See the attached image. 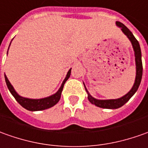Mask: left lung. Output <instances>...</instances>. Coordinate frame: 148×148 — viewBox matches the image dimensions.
<instances>
[{
  "instance_id": "left-lung-1",
  "label": "left lung",
  "mask_w": 148,
  "mask_h": 148,
  "mask_svg": "<svg viewBox=\"0 0 148 148\" xmlns=\"http://www.w3.org/2000/svg\"><path fill=\"white\" fill-rule=\"evenodd\" d=\"M116 24L117 27L121 28V31L124 33L125 36L128 37V39L130 40L132 46H133L134 51V57H135V64H136V77H135V81L134 83L133 87L131 88V90L124 96L121 97L119 99H96L93 98L89 92L87 90V88L85 87V89L87 92L88 95V100L91 102L92 104H95V106L99 107V108H111V109H114V108H118L123 106L125 103H126L129 100L134 94L137 91L138 88L140 85L142 79V75H143V63H142V54H141V49H140V46L135 37L134 36L132 32L130 31L128 28L125 26L124 24L121 23L120 22H116Z\"/></svg>"
}]
</instances>
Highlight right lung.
I'll use <instances>...</instances> for the list:
<instances>
[{"instance_id": "right-lung-1", "label": "right lung", "mask_w": 148, "mask_h": 148, "mask_svg": "<svg viewBox=\"0 0 148 148\" xmlns=\"http://www.w3.org/2000/svg\"><path fill=\"white\" fill-rule=\"evenodd\" d=\"M70 73H71V69L68 71L66 78L64 79L60 89L57 91V93H55L54 95L49 96V97L43 98V99H28V98H24V97L20 96L15 91L14 88L11 85V83L9 81V79L7 78L5 74V82H6L7 87L9 88L10 93L13 95V96L14 97L15 99L18 102V103L21 106H23L24 108L27 109L29 111H40V110H45V109L53 107L60 100L64 85H65L66 81L68 80V78H70Z\"/></svg>"}]
</instances>
